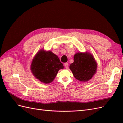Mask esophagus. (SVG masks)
Segmentation results:
<instances>
[{
	"instance_id": "obj_1",
	"label": "esophagus",
	"mask_w": 123,
	"mask_h": 123,
	"mask_svg": "<svg viewBox=\"0 0 123 123\" xmlns=\"http://www.w3.org/2000/svg\"><path fill=\"white\" fill-rule=\"evenodd\" d=\"M68 65H69L68 63H67V62H66V63H65L64 66H65V67L66 68H68Z\"/></svg>"
}]
</instances>
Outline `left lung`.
Here are the masks:
<instances>
[{"instance_id": "8db88e82", "label": "left lung", "mask_w": 123, "mask_h": 123, "mask_svg": "<svg viewBox=\"0 0 123 123\" xmlns=\"http://www.w3.org/2000/svg\"><path fill=\"white\" fill-rule=\"evenodd\" d=\"M97 65L91 54L77 53L74 56V62L70 69L75 79L81 81L91 79L96 71Z\"/></svg>"}]
</instances>
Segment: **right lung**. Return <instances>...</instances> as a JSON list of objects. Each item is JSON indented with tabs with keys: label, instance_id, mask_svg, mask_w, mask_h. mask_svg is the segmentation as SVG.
<instances>
[{
	"label": "right lung",
	"instance_id": "obj_1",
	"mask_svg": "<svg viewBox=\"0 0 123 123\" xmlns=\"http://www.w3.org/2000/svg\"><path fill=\"white\" fill-rule=\"evenodd\" d=\"M63 64L56 55L51 51L40 50L37 53L31 66L32 72L36 79L45 84L52 81Z\"/></svg>",
	"mask_w": 123,
	"mask_h": 123
}]
</instances>
